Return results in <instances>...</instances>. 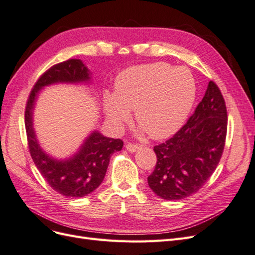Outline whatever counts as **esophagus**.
Returning <instances> with one entry per match:
<instances>
[{
    "mask_svg": "<svg viewBox=\"0 0 255 255\" xmlns=\"http://www.w3.org/2000/svg\"><path fill=\"white\" fill-rule=\"evenodd\" d=\"M126 148H127V150H128V152L133 153V152H136V151L139 150V149H140V145H139V144H134V143L128 142V143H127Z\"/></svg>",
    "mask_w": 255,
    "mask_h": 255,
    "instance_id": "esophagus-1",
    "label": "esophagus"
}]
</instances>
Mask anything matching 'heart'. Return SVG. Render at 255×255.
I'll return each mask as SVG.
<instances>
[{"instance_id": "1", "label": "heart", "mask_w": 255, "mask_h": 255, "mask_svg": "<svg viewBox=\"0 0 255 255\" xmlns=\"http://www.w3.org/2000/svg\"><path fill=\"white\" fill-rule=\"evenodd\" d=\"M195 99L196 82L187 68L154 63L121 72L114 94H104L103 106L107 118L117 127L134 110L137 125L153 139H163L182 127Z\"/></svg>"}]
</instances>
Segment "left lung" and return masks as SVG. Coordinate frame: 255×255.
<instances>
[{"label":"left lung","mask_w":255,"mask_h":255,"mask_svg":"<svg viewBox=\"0 0 255 255\" xmlns=\"http://www.w3.org/2000/svg\"><path fill=\"white\" fill-rule=\"evenodd\" d=\"M227 127L225 99L211 81L186 125L154 146L157 161L148 176L150 188L165 200H181L202 188L220 161Z\"/></svg>","instance_id":"1"}]
</instances>
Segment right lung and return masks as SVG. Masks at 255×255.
Listing matches in <instances>:
<instances>
[{
	"label": "right lung",
	"mask_w": 255,
	"mask_h": 255,
	"mask_svg": "<svg viewBox=\"0 0 255 255\" xmlns=\"http://www.w3.org/2000/svg\"><path fill=\"white\" fill-rule=\"evenodd\" d=\"M90 79V72L81 59H68L54 65L36 82L25 109V129L30 156L50 186L66 197L80 198L96 190L104 180L112 154L122 149L123 141L92 130L71 157L56 159L45 153L38 142L33 123L34 109L43 87L57 83H89Z\"/></svg>",
	"instance_id": "obj_1"
}]
</instances>
